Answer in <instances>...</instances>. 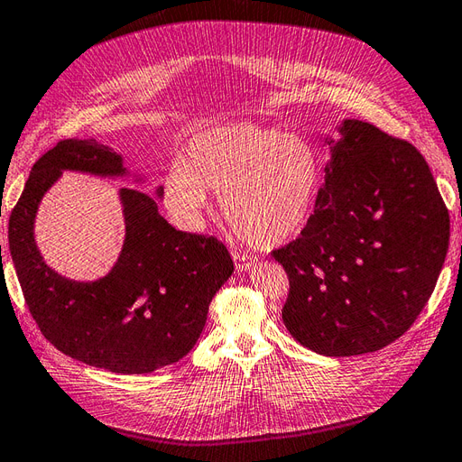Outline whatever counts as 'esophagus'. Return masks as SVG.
Returning a JSON list of instances; mask_svg holds the SVG:
<instances>
[{"label": "esophagus", "instance_id": "esophagus-1", "mask_svg": "<svg viewBox=\"0 0 462 462\" xmlns=\"http://www.w3.org/2000/svg\"><path fill=\"white\" fill-rule=\"evenodd\" d=\"M232 257H234V265H236V270L238 272H250L252 267L255 265V260L254 257H250V255H242V254H232Z\"/></svg>", "mask_w": 462, "mask_h": 462}]
</instances>
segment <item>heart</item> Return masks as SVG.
<instances>
[{"mask_svg":"<svg viewBox=\"0 0 462 462\" xmlns=\"http://www.w3.org/2000/svg\"><path fill=\"white\" fill-rule=\"evenodd\" d=\"M323 161L309 139L277 127L232 122L192 134L185 161L163 179V202L177 222L199 228L208 192L240 238L275 248L301 234L313 217Z\"/></svg>","mask_w":462,"mask_h":462,"instance_id":"heart-1","label":"heart"}]
</instances>
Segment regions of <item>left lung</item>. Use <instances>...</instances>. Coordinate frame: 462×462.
Here are the masks:
<instances>
[{
  "label": "left lung",
  "mask_w": 462,
  "mask_h": 462,
  "mask_svg": "<svg viewBox=\"0 0 462 462\" xmlns=\"http://www.w3.org/2000/svg\"><path fill=\"white\" fill-rule=\"evenodd\" d=\"M315 212L273 250L289 277L282 317L325 356L376 352L400 338L431 297L448 250V210L427 161L376 125L345 120Z\"/></svg>",
  "instance_id": "8db88e82"
}]
</instances>
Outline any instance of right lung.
Segmentation results:
<instances>
[{
	"label": "right lung",
	"mask_w": 462,
	"mask_h": 462,
	"mask_svg": "<svg viewBox=\"0 0 462 462\" xmlns=\"http://www.w3.org/2000/svg\"><path fill=\"white\" fill-rule=\"evenodd\" d=\"M62 171L124 177V159L94 139H64L31 169L12 217L9 254L29 313L62 354L116 374H147L179 362L197 345L208 305L234 272L217 238L175 230L147 192L120 189L125 240L108 275L62 277L42 260L35 217ZM163 197V189H157Z\"/></svg>",
	"instance_id": "right-lung-1"
}]
</instances>
